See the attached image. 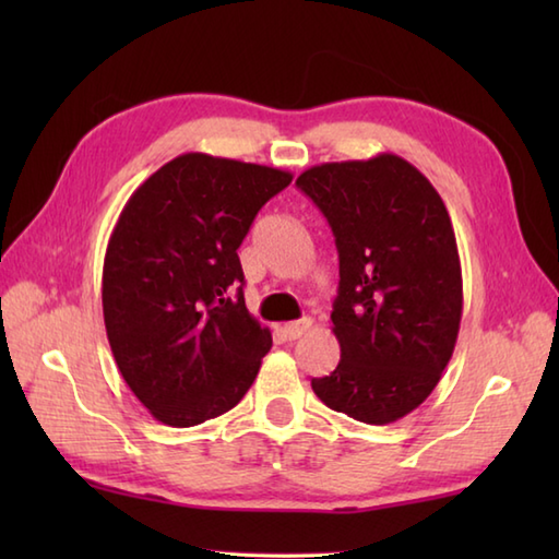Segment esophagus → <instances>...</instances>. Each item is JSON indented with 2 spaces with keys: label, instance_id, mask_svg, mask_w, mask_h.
I'll return each mask as SVG.
<instances>
[{
  "label": "esophagus",
  "instance_id": "1",
  "mask_svg": "<svg viewBox=\"0 0 559 559\" xmlns=\"http://www.w3.org/2000/svg\"><path fill=\"white\" fill-rule=\"evenodd\" d=\"M310 326H312V319L310 317H302V319H298V322L283 324L281 334H283V338H286V341H295V338H300Z\"/></svg>",
  "mask_w": 559,
  "mask_h": 559
}]
</instances>
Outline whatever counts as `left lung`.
<instances>
[{
  "mask_svg": "<svg viewBox=\"0 0 559 559\" xmlns=\"http://www.w3.org/2000/svg\"><path fill=\"white\" fill-rule=\"evenodd\" d=\"M338 249V367L312 379L331 411L386 425L432 394L456 346L463 283L454 228L430 180L394 153L322 163L295 180Z\"/></svg>",
  "mask_w": 559,
  "mask_h": 559,
  "instance_id": "left-lung-1",
  "label": "left lung"
}]
</instances>
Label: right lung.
I'll use <instances>...</instances> for the list:
<instances>
[{
    "label": "right lung",
    "mask_w": 559,
    "mask_h": 559,
    "mask_svg": "<svg viewBox=\"0 0 559 559\" xmlns=\"http://www.w3.org/2000/svg\"><path fill=\"white\" fill-rule=\"evenodd\" d=\"M293 175L182 153L129 197L103 261L105 331L153 418L192 427L240 403L271 331L249 314L237 257L259 209Z\"/></svg>",
    "instance_id": "1"
}]
</instances>
